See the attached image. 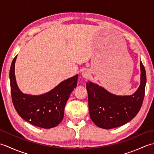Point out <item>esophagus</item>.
Segmentation results:
<instances>
[{
  "instance_id": "1",
  "label": "esophagus",
  "mask_w": 154,
  "mask_h": 154,
  "mask_svg": "<svg viewBox=\"0 0 154 154\" xmlns=\"http://www.w3.org/2000/svg\"><path fill=\"white\" fill-rule=\"evenodd\" d=\"M81 76H82L85 79H87L90 76V72L88 70H85L82 72V73H81Z\"/></svg>"
}]
</instances>
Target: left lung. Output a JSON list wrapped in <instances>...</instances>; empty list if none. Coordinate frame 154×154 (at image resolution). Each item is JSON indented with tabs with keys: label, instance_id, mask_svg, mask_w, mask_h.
<instances>
[{
	"label": "left lung",
	"instance_id": "obj_1",
	"mask_svg": "<svg viewBox=\"0 0 154 154\" xmlns=\"http://www.w3.org/2000/svg\"><path fill=\"white\" fill-rule=\"evenodd\" d=\"M140 71V85L132 95H116L97 84L91 81L87 83L90 117L97 126L104 129L119 127L138 113L144 98L146 84V70L142 61Z\"/></svg>",
	"mask_w": 154,
	"mask_h": 154
}]
</instances>
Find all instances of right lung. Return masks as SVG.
<instances>
[{
    "label": "right lung",
    "instance_id": "obj_1",
    "mask_svg": "<svg viewBox=\"0 0 154 154\" xmlns=\"http://www.w3.org/2000/svg\"><path fill=\"white\" fill-rule=\"evenodd\" d=\"M17 55L10 69V81L13 104L21 118L33 125L51 128L63 119L64 109L70 94L77 87L78 75L67 79L49 92L40 95L23 93L19 89L15 77L14 68Z\"/></svg>",
    "mask_w": 154,
    "mask_h": 154
}]
</instances>
